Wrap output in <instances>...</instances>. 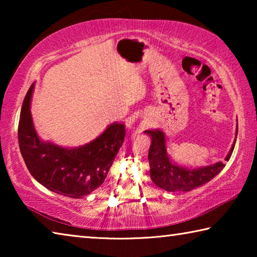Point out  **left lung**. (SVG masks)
Here are the masks:
<instances>
[{
  "label": "left lung",
  "mask_w": 257,
  "mask_h": 257,
  "mask_svg": "<svg viewBox=\"0 0 257 257\" xmlns=\"http://www.w3.org/2000/svg\"><path fill=\"white\" fill-rule=\"evenodd\" d=\"M146 135L151 137V146L149 151L150 175L154 184L167 191L172 193H185L197 187H201L212 180L215 176L222 171L225 164L216 162L202 168H188L180 165L172 161L167 152V139L165 134L160 129L145 130ZM238 134V121L236 128V136ZM236 138L232 143L225 161H229L236 144Z\"/></svg>",
  "instance_id": "left-lung-1"
}]
</instances>
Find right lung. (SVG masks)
<instances>
[{
    "instance_id": "obj_1",
    "label": "right lung",
    "mask_w": 257,
    "mask_h": 257,
    "mask_svg": "<svg viewBox=\"0 0 257 257\" xmlns=\"http://www.w3.org/2000/svg\"><path fill=\"white\" fill-rule=\"evenodd\" d=\"M35 82L21 106L18 141L29 172L41 185L56 194L81 198L101 186L122 145L125 125L113 122L94 141L78 147H62L38 137L30 102Z\"/></svg>"
}]
</instances>
